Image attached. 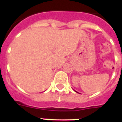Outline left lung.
Returning <instances> with one entry per match:
<instances>
[{
    "mask_svg": "<svg viewBox=\"0 0 122 122\" xmlns=\"http://www.w3.org/2000/svg\"><path fill=\"white\" fill-rule=\"evenodd\" d=\"M75 92H76V91H75ZM77 93H78V92H77Z\"/></svg>",
    "mask_w": 122,
    "mask_h": 122,
    "instance_id": "obj_1",
    "label": "left lung"
}]
</instances>
